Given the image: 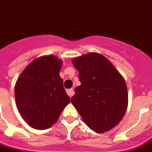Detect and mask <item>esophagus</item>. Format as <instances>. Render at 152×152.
<instances>
[{"label":"esophagus","instance_id":"34e87169","mask_svg":"<svg viewBox=\"0 0 152 152\" xmlns=\"http://www.w3.org/2000/svg\"><path fill=\"white\" fill-rule=\"evenodd\" d=\"M66 92H67V94L70 97H72V96H73V94H74L73 89H69V90H67V91H66Z\"/></svg>","mask_w":152,"mask_h":152}]
</instances>
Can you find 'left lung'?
I'll list each match as a JSON object with an SVG mask.
<instances>
[{"mask_svg":"<svg viewBox=\"0 0 152 152\" xmlns=\"http://www.w3.org/2000/svg\"><path fill=\"white\" fill-rule=\"evenodd\" d=\"M81 85L71 102L90 129L104 133L115 127L128 105L127 87L119 71L104 56L88 53L72 60Z\"/></svg>","mask_w":152,"mask_h":152,"instance_id":"1","label":"left lung"}]
</instances>
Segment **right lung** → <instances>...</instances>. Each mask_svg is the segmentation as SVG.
Instances as JSON below:
<instances>
[{
	"label": "right lung",
	"mask_w": 152,
	"mask_h": 152,
	"mask_svg": "<svg viewBox=\"0 0 152 152\" xmlns=\"http://www.w3.org/2000/svg\"><path fill=\"white\" fill-rule=\"evenodd\" d=\"M61 65L62 61L56 56L40 57L27 65L16 81L18 111L34 129L50 128L70 102L59 76Z\"/></svg>",
	"instance_id": "1"
}]
</instances>
